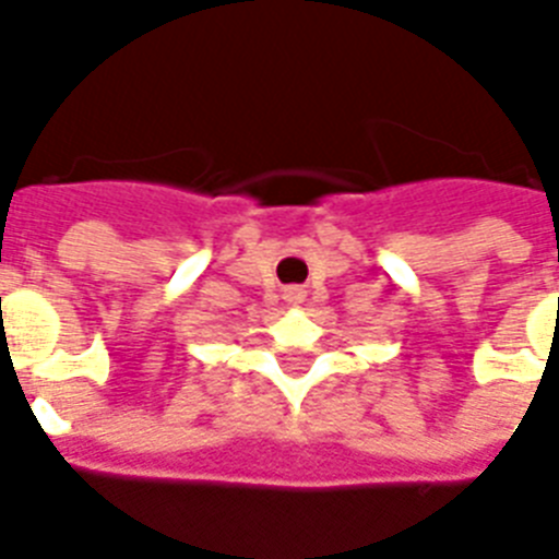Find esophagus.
<instances>
[{"label": "esophagus", "mask_w": 559, "mask_h": 559, "mask_svg": "<svg viewBox=\"0 0 559 559\" xmlns=\"http://www.w3.org/2000/svg\"><path fill=\"white\" fill-rule=\"evenodd\" d=\"M284 298H287L289 304H301L304 298H307V293H304L301 287H287L284 289Z\"/></svg>", "instance_id": "esophagus-1"}]
</instances>
